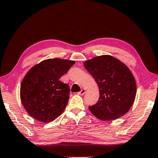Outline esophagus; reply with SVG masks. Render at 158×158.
<instances>
[{"mask_svg": "<svg viewBox=\"0 0 158 158\" xmlns=\"http://www.w3.org/2000/svg\"><path fill=\"white\" fill-rule=\"evenodd\" d=\"M86 93V89H82L81 91H80L79 93H77V94H79V95H83V94Z\"/></svg>", "mask_w": 158, "mask_h": 158, "instance_id": "obj_1", "label": "esophagus"}]
</instances>
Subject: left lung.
<instances>
[{
    "label": "left lung",
    "instance_id": "obj_1",
    "mask_svg": "<svg viewBox=\"0 0 158 158\" xmlns=\"http://www.w3.org/2000/svg\"><path fill=\"white\" fill-rule=\"evenodd\" d=\"M83 65L99 91L98 102L89 106L90 112L102 121H113L125 115L136 95V82L127 65L110 55L96 56Z\"/></svg>",
    "mask_w": 158,
    "mask_h": 158
}]
</instances>
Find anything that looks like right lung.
<instances>
[{
  "label": "right lung",
  "instance_id": "right-lung-1",
  "mask_svg": "<svg viewBox=\"0 0 158 158\" xmlns=\"http://www.w3.org/2000/svg\"><path fill=\"white\" fill-rule=\"evenodd\" d=\"M75 60L48 59L34 65L20 85V99L28 114L44 123L55 120L64 111L70 88L59 81Z\"/></svg>",
  "mask_w": 158,
  "mask_h": 158
}]
</instances>
